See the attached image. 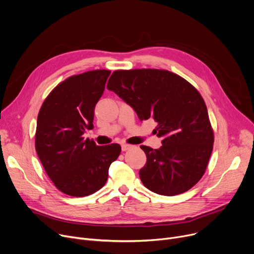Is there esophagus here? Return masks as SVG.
I'll return each mask as SVG.
<instances>
[{
	"label": "esophagus",
	"mask_w": 254,
	"mask_h": 254,
	"mask_svg": "<svg viewBox=\"0 0 254 254\" xmlns=\"http://www.w3.org/2000/svg\"><path fill=\"white\" fill-rule=\"evenodd\" d=\"M131 147H132V146L129 145V144H123V145H122V150H123V151H127V150L130 149Z\"/></svg>",
	"instance_id": "34e87169"
}]
</instances>
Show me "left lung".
<instances>
[{
    "instance_id": "1",
    "label": "left lung",
    "mask_w": 254,
    "mask_h": 254,
    "mask_svg": "<svg viewBox=\"0 0 254 254\" xmlns=\"http://www.w3.org/2000/svg\"><path fill=\"white\" fill-rule=\"evenodd\" d=\"M107 89L136 111L152 118L162 146H141L147 162L140 170L145 187L174 196L190 190L204 175L213 148V129L203 98L182 76L163 69L115 70Z\"/></svg>"
}]
</instances>
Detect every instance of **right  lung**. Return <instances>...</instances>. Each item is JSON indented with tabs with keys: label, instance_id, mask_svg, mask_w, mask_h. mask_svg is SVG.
Returning a JSON list of instances; mask_svg holds the SVG:
<instances>
[{
	"label": "right lung",
	"instance_id": "1",
	"mask_svg": "<svg viewBox=\"0 0 254 254\" xmlns=\"http://www.w3.org/2000/svg\"><path fill=\"white\" fill-rule=\"evenodd\" d=\"M110 70L69 76L45 99L36 130V150L48 177L66 195L84 197L105 185L118 144L97 146L82 134L94 127V111Z\"/></svg>",
	"mask_w": 254,
	"mask_h": 254
}]
</instances>
